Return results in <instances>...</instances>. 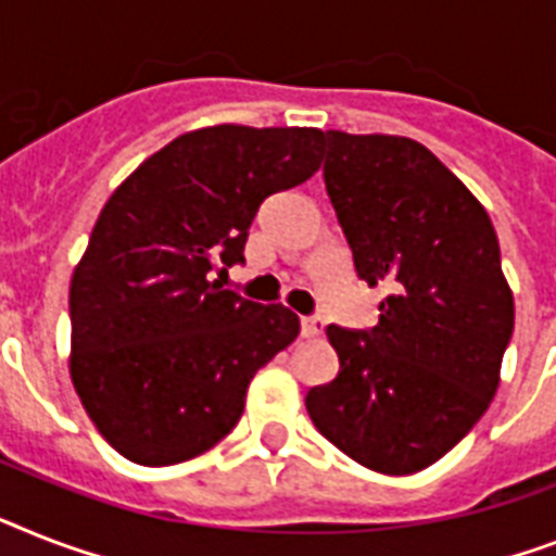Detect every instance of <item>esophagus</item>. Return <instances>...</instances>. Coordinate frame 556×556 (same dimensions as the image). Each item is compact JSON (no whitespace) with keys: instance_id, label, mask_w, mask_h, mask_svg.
Instances as JSON below:
<instances>
[{"instance_id":"obj_1","label":"esophagus","mask_w":556,"mask_h":556,"mask_svg":"<svg viewBox=\"0 0 556 556\" xmlns=\"http://www.w3.org/2000/svg\"><path fill=\"white\" fill-rule=\"evenodd\" d=\"M302 337H319L323 333V319L319 317H302L300 319Z\"/></svg>"}]
</instances>
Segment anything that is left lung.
Wrapping results in <instances>:
<instances>
[{
    "label": "left lung",
    "instance_id": "1",
    "mask_svg": "<svg viewBox=\"0 0 556 556\" xmlns=\"http://www.w3.org/2000/svg\"><path fill=\"white\" fill-rule=\"evenodd\" d=\"M325 191L356 277L386 286L368 331L328 325L340 374L305 396L314 426L380 473L445 457L485 414L514 331V296L485 207L408 137L325 130Z\"/></svg>",
    "mask_w": 556,
    "mask_h": 556
}]
</instances>
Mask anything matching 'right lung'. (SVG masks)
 <instances>
[{
	"instance_id": "right-lung-1",
	"label": "right lung",
	"mask_w": 556,
	"mask_h": 556,
	"mask_svg": "<svg viewBox=\"0 0 556 556\" xmlns=\"http://www.w3.org/2000/svg\"><path fill=\"white\" fill-rule=\"evenodd\" d=\"M323 130L214 125L111 193L71 279V380L122 457L174 466L231 434L300 319L225 291L265 197L319 168Z\"/></svg>"
}]
</instances>
